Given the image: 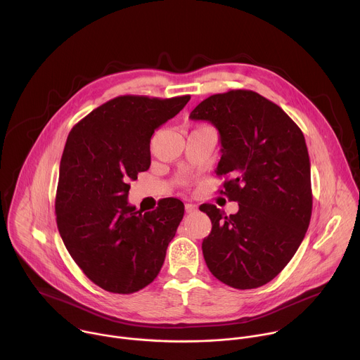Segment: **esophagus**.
<instances>
[{
  "label": "esophagus",
  "instance_id": "1",
  "mask_svg": "<svg viewBox=\"0 0 360 360\" xmlns=\"http://www.w3.org/2000/svg\"><path fill=\"white\" fill-rule=\"evenodd\" d=\"M185 211H186V214L195 212V211H196V205H193V203H185Z\"/></svg>",
  "mask_w": 360,
  "mask_h": 360
}]
</instances>
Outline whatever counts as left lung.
I'll list each match as a JSON object with an SVG mask.
<instances>
[{"instance_id":"left-lung-1","label":"left lung","mask_w":360,"mask_h":360,"mask_svg":"<svg viewBox=\"0 0 360 360\" xmlns=\"http://www.w3.org/2000/svg\"><path fill=\"white\" fill-rule=\"evenodd\" d=\"M189 118L210 121L221 135V193L239 203L226 217L199 207L212 222L202 242L211 274L235 289L271 282L293 258L312 215L311 162L304 136L272 101L249 89L203 99Z\"/></svg>"}]
</instances>
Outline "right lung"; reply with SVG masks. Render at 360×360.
Here are the masks:
<instances>
[{"instance_id":"obj_1","label":"right lung","mask_w":360,"mask_h":360,"mask_svg":"<svg viewBox=\"0 0 360 360\" xmlns=\"http://www.w3.org/2000/svg\"><path fill=\"white\" fill-rule=\"evenodd\" d=\"M191 95H121L82 118L70 132L60 164L56 214L64 245L99 288L134 293L155 279L184 218L176 198L155 211L128 203L129 181L150 165V136Z\"/></svg>"}]
</instances>
